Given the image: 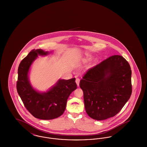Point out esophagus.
<instances>
[{
    "label": "esophagus",
    "instance_id": "34e87169",
    "mask_svg": "<svg viewBox=\"0 0 147 147\" xmlns=\"http://www.w3.org/2000/svg\"><path fill=\"white\" fill-rule=\"evenodd\" d=\"M76 83H77V85L79 86V82H80V79L79 78H76Z\"/></svg>",
    "mask_w": 147,
    "mask_h": 147
}]
</instances>
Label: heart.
<instances>
[{
    "mask_svg": "<svg viewBox=\"0 0 147 147\" xmlns=\"http://www.w3.org/2000/svg\"><path fill=\"white\" fill-rule=\"evenodd\" d=\"M90 58H90V56H87V57H86V60H89Z\"/></svg>",
    "mask_w": 147,
    "mask_h": 147,
    "instance_id": "heart-1",
    "label": "heart"
}]
</instances>
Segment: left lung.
<instances>
[{
  "mask_svg": "<svg viewBox=\"0 0 147 147\" xmlns=\"http://www.w3.org/2000/svg\"><path fill=\"white\" fill-rule=\"evenodd\" d=\"M131 74L129 63L119 55L111 56L88 70L79 83L87 114L98 121L117 115L131 97Z\"/></svg>",
  "mask_w": 147,
  "mask_h": 147,
  "instance_id": "left-lung-1",
  "label": "left lung"
}]
</instances>
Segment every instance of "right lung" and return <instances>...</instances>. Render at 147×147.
Returning <instances> with one entry per match:
<instances>
[{"label": "right lung", "mask_w": 147, "mask_h": 147, "mask_svg": "<svg viewBox=\"0 0 147 147\" xmlns=\"http://www.w3.org/2000/svg\"><path fill=\"white\" fill-rule=\"evenodd\" d=\"M49 52L41 49H33L24 58L18 68L17 91L24 106L33 116L41 119H52L64 112L68 98L77 88L76 78L59 79L55 85L46 92L34 89L29 81L30 68L38 55L46 56Z\"/></svg>", "instance_id": "add662e5"}]
</instances>
